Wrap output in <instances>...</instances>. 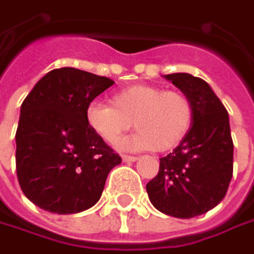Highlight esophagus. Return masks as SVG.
<instances>
[{
  "label": "esophagus",
  "mask_w": 254,
  "mask_h": 254,
  "mask_svg": "<svg viewBox=\"0 0 254 254\" xmlns=\"http://www.w3.org/2000/svg\"><path fill=\"white\" fill-rule=\"evenodd\" d=\"M136 159H138L136 156H130V155H122V160H124V162H135Z\"/></svg>",
  "instance_id": "1"
}]
</instances>
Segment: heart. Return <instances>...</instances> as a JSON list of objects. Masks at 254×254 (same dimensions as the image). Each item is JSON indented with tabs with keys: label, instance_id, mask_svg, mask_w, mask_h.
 I'll list each match as a JSON object with an SVG mask.
<instances>
[{
	"label": "heart",
	"instance_id": "1",
	"mask_svg": "<svg viewBox=\"0 0 254 254\" xmlns=\"http://www.w3.org/2000/svg\"><path fill=\"white\" fill-rule=\"evenodd\" d=\"M111 104L94 102L86 109V122L105 143L114 146L132 124L138 129L122 143L129 150L176 148L193 122V105L182 91H163L153 85H132L112 95Z\"/></svg>",
	"mask_w": 254,
	"mask_h": 254
}]
</instances>
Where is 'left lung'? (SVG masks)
Here are the masks:
<instances>
[{
  "mask_svg": "<svg viewBox=\"0 0 254 254\" xmlns=\"http://www.w3.org/2000/svg\"><path fill=\"white\" fill-rule=\"evenodd\" d=\"M165 78L192 101L193 122L173 152L160 158L159 172L146 185V192L159 212L190 219L220 203L232 181L229 114L203 79L182 72Z\"/></svg>",
  "mask_w": 254,
  "mask_h": 254,
  "instance_id": "1",
  "label": "left lung"
}]
</instances>
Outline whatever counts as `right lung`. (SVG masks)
Listing matches in <instances>:
<instances>
[{
	"label": "right lung",
	"instance_id": "obj_1",
	"mask_svg": "<svg viewBox=\"0 0 254 254\" xmlns=\"http://www.w3.org/2000/svg\"><path fill=\"white\" fill-rule=\"evenodd\" d=\"M114 81L76 68L52 69L21 105L17 176L24 194L58 215L79 213L101 197L121 156L86 122V109Z\"/></svg>",
	"mask_w": 254,
	"mask_h": 254
}]
</instances>
